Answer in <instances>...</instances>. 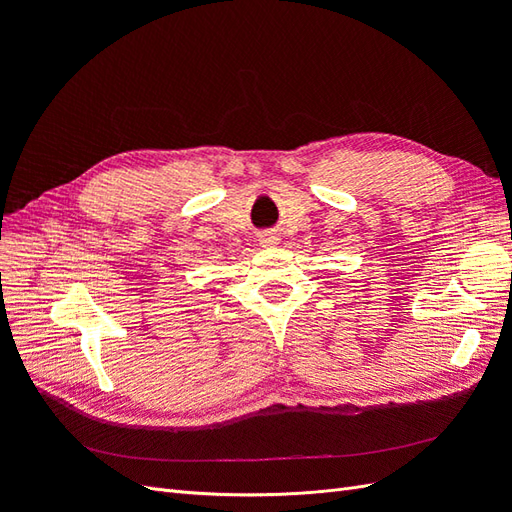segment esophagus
Here are the masks:
<instances>
[{
  "instance_id": "34e87169",
  "label": "esophagus",
  "mask_w": 512,
  "mask_h": 512,
  "mask_svg": "<svg viewBox=\"0 0 512 512\" xmlns=\"http://www.w3.org/2000/svg\"><path fill=\"white\" fill-rule=\"evenodd\" d=\"M258 243H260V247H275L277 243H280V237L273 235V232H265V235H260Z\"/></svg>"
}]
</instances>
